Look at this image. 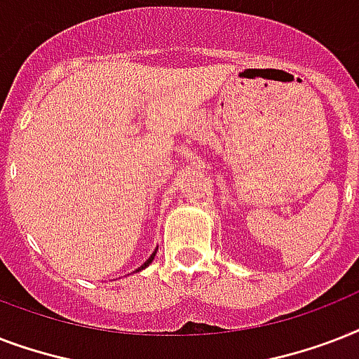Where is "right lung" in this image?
Wrapping results in <instances>:
<instances>
[{
  "instance_id": "obj_1",
  "label": "right lung",
  "mask_w": 359,
  "mask_h": 359,
  "mask_svg": "<svg viewBox=\"0 0 359 359\" xmlns=\"http://www.w3.org/2000/svg\"><path fill=\"white\" fill-rule=\"evenodd\" d=\"M154 255H156V250H154V253H152V255L149 257V259H147V261L143 262V264H141V266L137 268V270H135V272H140V270H143V268H147V266H149V264H151V262H152V259H154Z\"/></svg>"
}]
</instances>
